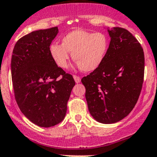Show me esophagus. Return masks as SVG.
Wrapping results in <instances>:
<instances>
[{
	"mask_svg": "<svg viewBox=\"0 0 157 157\" xmlns=\"http://www.w3.org/2000/svg\"><path fill=\"white\" fill-rule=\"evenodd\" d=\"M74 80H75V82L77 83H80V77H79V76L74 75Z\"/></svg>",
	"mask_w": 157,
	"mask_h": 157,
	"instance_id": "obj_1",
	"label": "esophagus"
}]
</instances>
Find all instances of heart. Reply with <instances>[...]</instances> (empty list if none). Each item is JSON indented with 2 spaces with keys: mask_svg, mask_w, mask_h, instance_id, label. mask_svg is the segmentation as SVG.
<instances>
[{
  "mask_svg": "<svg viewBox=\"0 0 157 157\" xmlns=\"http://www.w3.org/2000/svg\"><path fill=\"white\" fill-rule=\"evenodd\" d=\"M109 40L105 33L74 29L61 39V45L52 43L49 53L55 64L61 68L67 67L69 52L84 72H91L102 64L109 50Z\"/></svg>",
  "mask_w": 157,
  "mask_h": 157,
  "instance_id": "obj_1",
  "label": "heart"
}]
</instances>
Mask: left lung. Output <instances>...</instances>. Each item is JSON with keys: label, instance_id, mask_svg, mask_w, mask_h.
Instances as JSON below:
<instances>
[{"label": "left lung", "instance_id": "1", "mask_svg": "<svg viewBox=\"0 0 157 157\" xmlns=\"http://www.w3.org/2000/svg\"><path fill=\"white\" fill-rule=\"evenodd\" d=\"M109 50L100 66L82 78L90 113L102 124L118 122L135 106L144 82V54L124 28L108 29Z\"/></svg>", "mask_w": 157, "mask_h": 157}]
</instances>
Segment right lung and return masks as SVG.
Returning a JSON list of instances; mask_svg holds the SVG:
<instances>
[{
    "instance_id": "1",
    "label": "right lung",
    "mask_w": 157,
    "mask_h": 157,
    "mask_svg": "<svg viewBox=\"0 0 157 157\" xmlns=\"http://www.w3.org/2000/svg\"><path fill=\"white\" fill-rule=\"evenodd\" d=\"M58 27L33 31L16 43L11 58L14 96L22 113L35 124L49 128L63 121L75 85L72 75L58 67L49 46Z\"/></svg>"
}]
</instances>
